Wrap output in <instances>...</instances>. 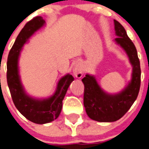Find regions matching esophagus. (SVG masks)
Segmentation results:
<instances>
[{"instance_id":"1","label":"esophagus","mask_w":149,"mask_h":149,"mask_svg":"<svg viewBox=\"0 0 149 149\" xmlns=\"http://www.w3.org/2000/svg\"><path fill=\"white\" fill-rule=\"evenodd\" d=\"M73 74L76 78H81L83 74H84V66L83 64L78 63L76 64L75 67L73 69Z\"/></svg>"}]
</instances>
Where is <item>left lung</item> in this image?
<instances>
[{
  "label": "left lung",
  "mask_w": 149,
  "mask_h": 149,
  "mask_svg": "<svg viewBox=\"0 0 149 149\" xmlns=\"http://www.w3.org/2000/svg\"><path fill=\"white\" fill-rule=\"evenodd\" d=\"M114 23L117 36L114 40L126 52L133 67L132 80L120 93L112 95L103 91L93 75L87 74L82 79L86 114L91 119L98 122H114L120 119L136 100L140 91L141 70L137 49L124 27L116 20H114Z\"/></svg>",
  "instance_id": "obj_1"
}]
</instances>
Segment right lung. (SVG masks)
Here are the masks:
<instances>
[{
    "label": "right lung",
    "instance_id": "right-lung-1",
    "mask_svg": "<svg viewBox=\"0 0 149 149\" xmlns=\"http://www.w3.org/2000/svg\"><path fill=\"white\" fill-rule=\"evenodd\" d=\"M45 24L40 16L29 21L19 33L9 53L6 79L11 96L17 109L29 120L37 124H45L54 120L60 115L63 100L74 77L68 74L59 80L54 95L49 98L38 99L26 93L20 81L18 59L22 47L29 38Z\"/></svg>",
    "mask_w": 149,
    "mask_h": 149
}]
</instances>
